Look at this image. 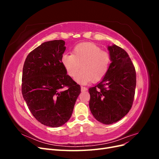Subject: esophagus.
Returning a JSON list of instances; mask_svg holds the SVG:
<instances>
[{"label": "esophagus", "mask_w": 159, "mask_h": 159, "mask_svg": "<svg viewBox=\"0 0 159 159\" xmlns=\"http://www.w3.org/2000/svg\"><path fill=\"white\" fill-rule=\"evenodd\" d=\"M87 90H88V88H86L85 87H83V86H81V91H87Z\"/></svg>", "instance_id": "esophagus-1"}]
</instances>
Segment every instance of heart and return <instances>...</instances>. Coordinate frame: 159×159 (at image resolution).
Returning <instances> with one entry per match:
<instances>
[{
    "mask_svg": "<svg viewBox=\"0 0 159 159\" xmlns=\"http://www.w3.org/2000/svg\"><path fill=\"white\" fill-rule=\"evenodd\" d=\"M61 64L67 74L80 84H87L102 80L107 74L111 63L108 53L102 51L101 48L93 43H81L76 45L72 54H64Z\"/></svg>",
    "mask_w": 159,
    "mask_h": 159,
    "instance_id": "b5f03b06",
    "label": "heart"
}]
</instances>
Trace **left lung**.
I'll list each match as a JSON object with an SVG mask.
<instances>
[{"instance_id": "obj_1", "label": "left lung", "mask_w": 159, "mask_h": 159, "mask_svg": "<svg viewBox=\"0 0 159 159\" xmlns=\"http://www.w3.org/2000/svg\"><path fill=\"white\" fill-rule=\"evenodd\" d=\"M107 49L111 63L102 80L89 89V105L96 120L110 125L125 116L132 107L136 71L126 51L115 44Z\"/></svg>"}]
</instances>
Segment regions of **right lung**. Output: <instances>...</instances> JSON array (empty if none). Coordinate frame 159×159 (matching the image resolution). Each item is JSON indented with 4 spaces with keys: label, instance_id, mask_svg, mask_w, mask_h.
Here are the masks:
<instances>
[{
    "label": "right lung",
    "instance_id": "add662e5",
    "mask_svg": "<svg viewBox=\"0 0 159 159\" xmlns=\"http://www.w3.org/2000/svg\"><path fill=\"white\" fill-rule=\"evenodd\" d=\"M62 40L42 43L27 56L23 66L22 93L38 121L58 127L70 119L81 92L80 85L67 74L61 58Z\"/></svg>",
    "mask_w": 159,
    "mask_h": 159
}]
</instances>
